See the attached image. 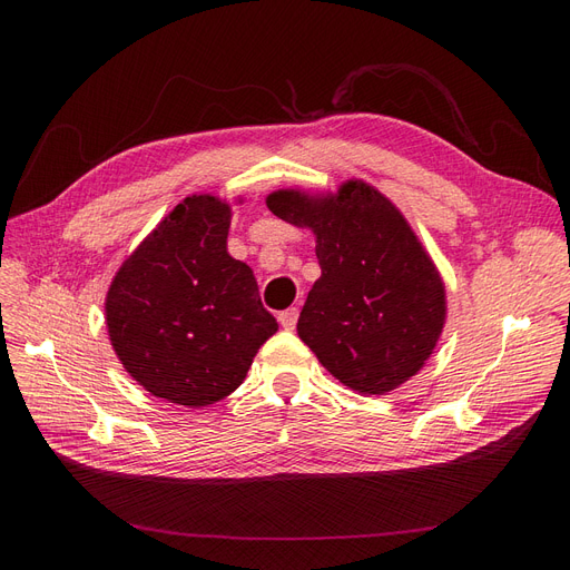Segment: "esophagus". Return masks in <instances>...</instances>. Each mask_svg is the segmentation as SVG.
I'll return each instance as SVG.
<instances>
[{
  "label": "esophagus",
  "instance_id": "obj_1",
  "mask_svg": "<svg viewBox=\"0 0 570 570\" xmlns=\"http://www.w3.org/2000/svg\"><path fill=\"white\" fill-rule=\"evenodd\" d=\"M297 318H299V312H297L295 306H289V308H285V312L278 314V321H281V325L285 327V331H295Z\"/></svg>",
  "mask_w": 570,
  "mask_h": 570
}]
</instances>
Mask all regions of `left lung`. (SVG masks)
Listing matches in <instances>:
<instances>
[{"label":"left lung","instance_id":"left-lung-1","mask_svg":"<svg viewBox=\"0 0 570 570\" xmlns=\"http://www.w3.org/2000/svg\"><path fill=\"white\" fill-rule=\"evenodd\" d=\"M266 206L316 235L321 278L297 333L323 368L358 394H385L416 375L442 335L446 295L402 212L356 178L325 195L275 189Z\"/></svg>","mask_w":570,"mask_h":570}]
</instances>
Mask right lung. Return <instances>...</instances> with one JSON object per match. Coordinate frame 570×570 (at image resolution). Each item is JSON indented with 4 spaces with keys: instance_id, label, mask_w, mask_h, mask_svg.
Returning <instances> with one entry per match:
<instances>
[{
    "instance_id": "add662e5",
    "label": "right lung",
    "mask_w": 570,
    "mask_h": 570,
    "mask_svg": "<svg viewBox=\"0 0 570 570\" xmlns=\"http://www.w3.org/2000/svg\"><path fill=\"white\" fill-rule=\"evenodd\" d=\"M233 209L189 195L116 271L105 312L124 368L154 396L209 406L247 377L278 323L247 264L228 254Z\"/></svg>"
}]
</instances>
